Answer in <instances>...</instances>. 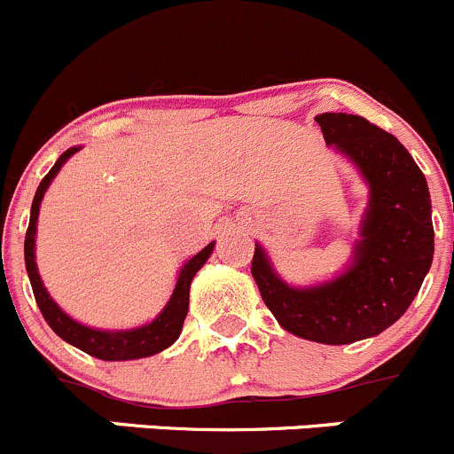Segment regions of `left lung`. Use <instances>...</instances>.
I'll use <instances>...</instances> for the list:
<instances>
[{
    "label": "left lung",
    "mask_w": 454,
    "mask_h": 454,
    "mask_svg": "<svg viewBox=\"0 0 454 454\" xmlns=\"http://www.w3.org/2000/svg\"><path fill=\"white\" fill-rule=\"evenodd\" d=\"M325 144L353 157L371 184V208L346 275L317 288H290L257 244L250 263L263 303L288 333L319 344H353L393 325L433 263L434 231L424 173L397 137L359 115L315 117Z\"/></svg>",
    "instance_id": "8db88e82"
}]
</instances>
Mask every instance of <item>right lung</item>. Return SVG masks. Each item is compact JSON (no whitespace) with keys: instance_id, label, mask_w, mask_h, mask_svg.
<instances>
[{"instance_id":"1","label":"right lung","mask_w":454,"mask_h":454,"mask_svg":"<svg viewBox=\"0 0 454 454\" xmlns=\"http://www.w3.org/2000/svg\"><path fill=\"white\" fill-rule=\"evenodd\" d=\"M79 148H70L66 151L59 160L55 161L51 170H48L46 177L39 184L37 192H35L33 208H30V222L28 231H26V241H24V257H26V270H28L30 286H33L35 301H37L39 310H42L46 324L59 334L64 341L73 344L74 348L83 350L90 357L104 359V362H124V359H139V357H151V355L160 353V350L168 348L175 339L182 333L184 319H186L188 312V294H191V281L195 277V272L200 270L206 263V259L213 253V246L208 244L201 253H197L195 257L188 259L184 263L182 272L177 277V286H175V293L170 297L168 306L161 310V315L157 317L153 324L142 325V328L135 330H120V333H104V330L86 328V325L77 324V321L70 319L51 297H48L46 288H43L42 279L37 275V266H35V231H37V215H39V204H42V197L46 192L48 184L52 182V177L57 175V170L61 168L66 160L70 155H74Z\"/></svg>"}]
</instances>
